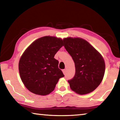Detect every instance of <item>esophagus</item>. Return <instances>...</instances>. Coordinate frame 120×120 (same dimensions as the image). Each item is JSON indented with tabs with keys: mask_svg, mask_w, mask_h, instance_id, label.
<instances>
[{
	"mask_svg": "<svg viewBox=\"0 0 120 120\" xmlns=\"http://www.w3.org/2000/svg\"><path fill=\"white\" fill-rule=\"evenodd\" d=\"M62 72H63V73H64V74H66V69H63L62 70Z\"/></svg>",
	"mask_w": 120,
	"mask_h": 120,
	"instance_id": "obj_1",
	"label": "esophagus"
}]
</instances>
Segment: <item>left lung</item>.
<instances>
[{
	"instance_id": "8db88e82",
	"label": "left lung",
	"mask_w": 120,
	"mask_h": 120,
	"mask_svg": "<svg viewBox=\"0 0 120 120\" xmlns=\"http://www.w3.org/2000/svg\"><path fill=\"white\" fill-rule=\"evenodd\" d=\"M64 47L75 62V74L68 80L71 89L80 95L94 90L104 77L105 64L101 54L81 38H65Z\"/></svg>"
}]
</instances>
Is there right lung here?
I'll return each mask as SVG.
<instances>
[{"instance_id": "add662e5", "label": "right lung", "mask_w": 120, "mask_h": 120, "mask_svg": "<svg viewBox=\"0 0 120 120\" xmlns=\"http://www.w3.org/2000/svg\"><path fill=\"white\" fill-rule=\"evenodd\" d=\"M64 46L60 38L46 36L38 38L26 49L19 62L23 84L34 94L46 95L55 88L59 79L64 76L54 56Z\"/></svg>"}]
</instances>
